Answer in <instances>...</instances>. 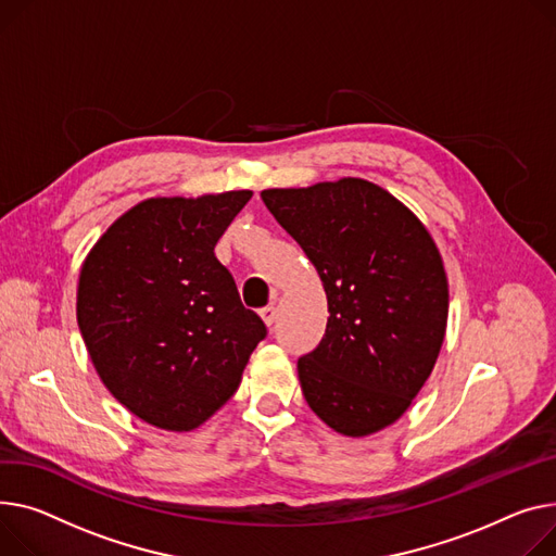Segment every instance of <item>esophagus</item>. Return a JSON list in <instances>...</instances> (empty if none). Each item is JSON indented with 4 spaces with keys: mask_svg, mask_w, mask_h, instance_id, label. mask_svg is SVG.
Segmentation results:
<instances>
[{
    "mask_svg": "<svg viewBox=\"0 0 556 556\" xmlns=\"http://www.w3.org/2000/svg\"><path fill=\"white\" fill-rule=\"evenodd\" d=\"M258 315H262V319H264V324H266V326H273V324H275V319H277V311H275V306H266V308H262V311H258Z\"/></svg>",
    "mask_w": 556,
    "mask_h": 556,
    "instance_id": "obj_1",
    "label": "esophagus"
}]
</instances>
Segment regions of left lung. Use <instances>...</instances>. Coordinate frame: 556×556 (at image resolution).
I'll list each match as a JSON object with an SVG mask.
<instances>
[{
	"label": "left lung",
	"instance_id": "left-lung-1",
	"mask_svg": "<svg viewBox=\"0 0 556 556\" xmlns=\"http://www.w3.org/2000/svg\"><path fill=\"white\" fill-rule=\"evenodd\" d=\"M262 199L326 290V332L298 362L308 406L351 438L393 425L431 376L447 330L450 283L433 237L364 178L273 188Z\"/></svg>",
	"mask_w": 556,
	"mask_h": 556
}]
</instances>
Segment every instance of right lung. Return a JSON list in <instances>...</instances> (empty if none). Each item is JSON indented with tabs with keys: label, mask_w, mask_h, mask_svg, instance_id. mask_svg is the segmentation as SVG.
Here are the masks:
<instances>
[{
	"label": "right lung",
	"mask_w": 556,
	"mask_h": 556,
	"mask_svg": "<svg viewBox=\"0 0 556 556\" xmlns=\"http://www.w3.org/2000/svg\"><path fill=\"white\" fill-rule=\"evenodd\" d=\"M250 190L147 199L89 250L78 281V326L102 384L165 431H192L239 389L266 338L214 245Z\"/></svg>",
	"instance_id": "right-lung-1"
}]
</instances>
